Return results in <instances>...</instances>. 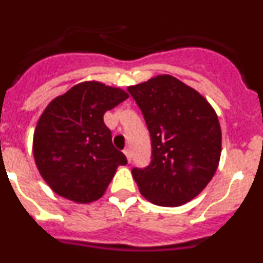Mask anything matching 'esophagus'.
Segmentation results:
<instances>
[{"label":"esophagus","instance_id":"obj_1","mask_svg":"<svg viewBox=\"0 0 263 263\" xmlns=\"http://www.w3.org/2000/svg\"><path fill=\"white\" fill-rule=\"evenodd\" d=\"M124 154L126 155V159H127V162H132V152H130V148H125L124 150Z\"/></svg>","mask_w":263,"mask_h":263}]
</instances>
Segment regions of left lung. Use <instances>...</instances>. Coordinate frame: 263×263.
<instances>
[{
    "mask_svg": "<svg viewBox=\"0 0 263 263\" xmlns=\"http://www.w3.org/2000/svg\"><path fill=\"white\" fill-rule=\"evenodd\" d=\"M152 137L153 159L133 168L146 200L179 206L203 191L221 155V127L205 97L171 75H158L127 87Z\"/></svg>",
    "mask_w": 263,
    "mask_h": 263,
    "instance_id": "8db88e82",
    "label": "left lung"
}]
</instances>
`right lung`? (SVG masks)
Listing matches in <instances>:
<instances>
[{
    "label": "right lung",
    "mask_w": 263,
    "mask_h": 263,
    "mask_svg": "<svg viewBox=\"0 0 263 263\" xmlns=\"http://www.w3.org/2000/svg\"><path fill=\"white\" fill-rule=\"evenodd\" d=\"M127 97L121 88L83 81L46 106L34 132L32 153L55 194L79 204L105 194L117 167L127 160L111 143L104 115Z\"/></svg>",
    "instance_id": "obj_1"
}]
</instances>
